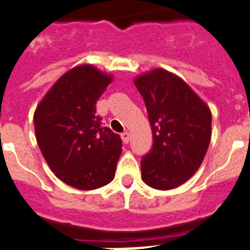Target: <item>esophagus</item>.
<instances>
[{"mask_svg": "<svg viewBox=\"0 0 250 250\" xmlns=\"http://www.w3.org/2000/svg\"><path fill=\"white\" fill-rule=\"evenodd\" d=\"M121 140H123L124 144H127V143H129V140H130L129 132H127V131L123 132V134H121Z\"/></svg>", "mask_w": 250, "mask_h": 250, "instance_id": "1", "label": "esophagus"}]
</instances>
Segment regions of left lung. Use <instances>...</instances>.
Wrapping results in <instances>:
<instances>
[{
    "label": "left lung",
    "mask_w": 250,
    "mask_h": 250,
    "mask_svg": "<svg viewBox=\"0 0 250 250\" xmlns=\"http://www.w3.org/2000/svg\"><path fill=\"white\" fill-rule=\"evenodd\" d=\"M145 101L154 144L141 160V179L158 190L188 182L202 165L211 139V111L182 77L154 68L134 79Z\"/></svg>",
    "instance_id": "obj_1"
}]
</instances>
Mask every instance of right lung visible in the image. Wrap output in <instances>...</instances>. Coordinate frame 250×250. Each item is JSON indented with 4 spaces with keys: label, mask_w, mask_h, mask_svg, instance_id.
Segmentation results:
<instances>
[{
    "label": "right lung",
    "mask_w": 250,
    "mask_h": 250,
    "mask_svg": "<svg viewBox=\"0 0 250 250\" xmlns=\"http://www.w3.org/2000/svg\"><path fill=\"white\" fill-rule=\"evenodd\" d=\"M114 75L81 63L51 86L34 114L37 145L51 171L65 184L94 190L115 176L121 139L104 126L96 103Z\"/></svg>",
    "instance_id": "right-lung-1"
}]
</instances>
